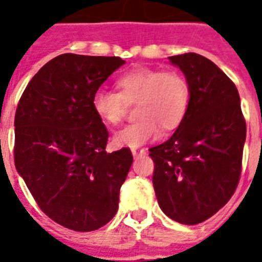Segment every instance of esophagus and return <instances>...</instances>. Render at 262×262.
<instances>
[{
    "instance_id": "34e87169",
    "label": "esophagus",
    "mask_w": 262,
    "mask_h": 262,
    "mask_svg": "<svg viewBox=\"0 0 262 262\" xmlns=\"http://www.w3.org/2000/svg\"><path fill=\"white\" fill-rule=\"evenodd\" d=\"M147 154V151L145 149H137V148H135V149H132V155L135 156V158H137V156H144Z\"/></svg>"
}]
</instances>
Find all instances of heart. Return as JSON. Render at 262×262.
<instances>
[{
  "label": "heart",
  "instance_id": "b5f03b06",
  "mask_svg": "<svg viewBox=\"0 0 262 262\" xmlns=\"http://www.w3.org/2000/svg\"><path fill=\"white\" fill-rule=\"evenodd\" d=\"M118 92L99 90L92 108L106 125H118L129 104H136V122L115 133L117 147L139 148L162 130L179 126L189 106V85L181 73L154 68H135L117 79Z\"/></svg>",
  "mask_w": 262,
  "mask_h": 262
}]
</instances>
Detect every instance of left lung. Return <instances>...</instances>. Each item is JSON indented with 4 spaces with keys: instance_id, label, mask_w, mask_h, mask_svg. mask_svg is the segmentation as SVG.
Returning <instances> with one entry per match:
<instances>
[{
    "instance_id": "left-lung-1",
    "label": "left lung",
    "mask_w": 262,
    "mask_h": 262,
    "mask_svg": "<svg viewBox=\"0 0 262 262\" xmlns=\"http://www.w3.org/2000/svg\"><path fill=\"white\" fill-rule=\"evenodd\" d=\"M189 85L185 118L166 143L149 148L160 209L181 224L213 216L234 194L246 140L235 84L195 53L168 57Z\"/></svg>"
}]
</instances>
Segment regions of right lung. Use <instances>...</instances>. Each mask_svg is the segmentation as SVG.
<instances>
[{
    "label": "right lung",
    "mask_w": 262,
    "mask_h": 262,
    "mask_svg": "<svg viewBox=\"0 0 262 262\" xmlns=\"http://www.w3.org/2000/svg\"><path fill=\"white\" fill-rule=\"evenodd\" d=\"M125 61L61 54L40 68L14 117V166L39 208L75 231L103 227L118 211L133 156L107 154L108 132L92 98Z\"/></svg>",
    "instance_id": "obj_1"
}]
</instances>
